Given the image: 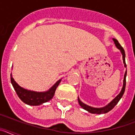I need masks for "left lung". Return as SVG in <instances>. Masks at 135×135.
<instances>
[{"label":"left lung","mask_w":135,"mask_h":135,"mask_svg":"<svg viewBox=\"0 0 135 135\" xmlns=\"http://www.w3.org/2000/svg\"><path fill=\"white\" fill-rule=\"evenodd\" d=\"M114 43H115V46L117 48L120 49V52H121L122 55V59H123V62L124 64V67L126 68V62H125V52L124 49L121 46V45H120V43L118 42V41L115 38H113ZM126 74H127V71L126 70L124 74V80H123V86H122V89L121 91H120V93L115 97L114 99L111 101L110 103H108V105L103 108H93V107H90L89 105H87L84 104V103H82V101L80 100L79 97H78V103H79L80 105L82 107V108L85 110L88 111L89 112L91 113V114H105V113H108V112H109L110 110H112L113 108L115 106V105L118 103V101H120V99L122 98V95H124V93L125 91V87H126Z\"/></svg>","instance_id":"obj_1"}]
</instances>
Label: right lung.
<instances>
[{"label":"right lung","instance_id":"1","mask_svg":"<svg viewBox=\"0 0 135 135\" xmlns=\"http://www.w3.org/2000/svg\"><path fill=\"white\" fill-rule=\"evenodd\" d=\"M61 80V79L59 80L47 91L36 92L27 90L20 86L14 80L13 78L12 77V74H11V82L16 92L17 95H18L20 99L23 101V103L29 105H40L42 103L50 101L54 96L56 89L60 83Z\"/></svg>","mask_w":135,"mask_h":135}]
</instances>
